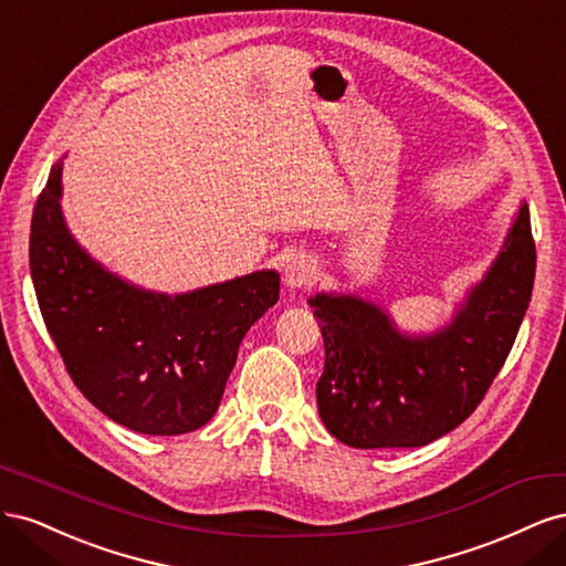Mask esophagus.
Listing matches in <instances>:
<instances>
[{
	"mask_svg": "<svg viewBox=\"0 0 566 566\" xmlns=\"http://www.w3.org/2000/svg\"><path fill=\"white\" fill-rule=\"evenodd\" d=\"M316 281V264L304 254H295L293 260L285 264V285L290 290L310 287Z\"/></svg>",
	"mask_w": 566,
	"mask_h": 566,
	"instance_id": "1",
	"label": "esophagus"
}]
</instances>
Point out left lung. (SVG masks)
Wrapping results in <instances>:
<instances>
[{"instance_id": "left-lung-1", "label": "left lung", "mask_w": 566, "mask_h": 566, "mask_svg": "<svg viewBox=\"0 0 566 566\" xmlns=\"http://www.w3.org/2000/svg\"><path fill=\"white\" fill-rule=\"evenodd\" d=\"M534 276L522 202L486 276L432 335L399 333L382 306L356 295L312 297L325 347L316 403L328 432L354 449H416L455 430L515 345Z\"/></svg>"}]
</instances>
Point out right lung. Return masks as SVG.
Listing matches in <instances>:
<instances>
[{"mask_svg": "<svg viewBox=\"0 0 566 566\" xmlns=\"http://www.w3.org/2000/svg\"><path fill=\"white\" fill-rule=\"evenodd\" d=\"M61 172L59 160L32 212L30 273L67 375L134 432L198 430L217 413L245 333L279 302L281 276L254 271L175 297L136 287L67 231Z\"/></svg>", "mask_w": 566, "mask_h": 566, "instance_id": "obj_1", "label": "right lung"}]
</instances>
